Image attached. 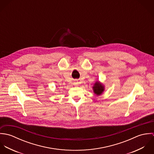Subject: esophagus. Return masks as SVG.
<instances>
[{
  "instance_id": "34e87169",
  "label": "esophagus",
  "mask_w": 154,
  "mask_h": 154,
  "mask_svg": "<svg viewBox=\"0 0 154 154\" xmlns=\"http://www.w3.org/2000/svg\"><path fill=\"white\" fill-rule=\"evenodd\" d=\"M74 84H75V85H79V82H75Z\"/></svg>"
}]
</instances>
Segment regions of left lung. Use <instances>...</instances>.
Wrapping results in <instances>:
<instances>
[{
	"instance_id": "left-lung-1",
	"label": "left lung",
	"mask_w": 154,
	"mask_h": 154,
	"mask_svg": "<svg viewBox=\"0 0 154 154\" xmlns=\"http://www.w3.org/2000/svg\"><path fill=\"white\" fill-rule=\"evenodd\" d=\"M92 89L94 94L98 96L103 93L105 90V87L100 81H96L92 87Z\"/></svg>"
}]
</instances>
